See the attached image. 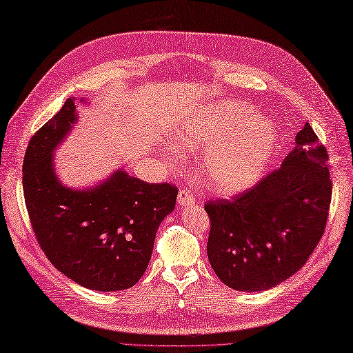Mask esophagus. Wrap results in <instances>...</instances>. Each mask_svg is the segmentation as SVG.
<instances>
[{"instance_id":"obj_1","label":"esophagus","mask_w":353,"mask_h":353,"mask_svg":"<svg viewBox=\"0 0 353 353\" xmlns=\"http://www.w3.org/2000/svg\"><path fill=\"white\" fill-rule=\"evenodd\" d=\"M193 203H196V197L190 190H187V188L179 190V193H178V205L179 206H190Z\"/></svg>"}]
</instances>
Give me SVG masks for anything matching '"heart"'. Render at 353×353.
Masks as SVG:
<instances>
[{
    "label": "heart",
    "mask_w": 353,
    "mask_h": 353,
    "mask_svg": "<svg viewBox=\"0 0 353 353\" xmlns=\"http://www.w3.org/2000/svg\"><path fill=\"white\" fill-rule=\"evenodd\" d=\"M184 150L202 151L201 172L212 190L234 194L261 176L277 145L276 127L243 101L210 109L174 136Z\"/></svg>",
    "instance_id": "b5f03b06"
}]
</instances>
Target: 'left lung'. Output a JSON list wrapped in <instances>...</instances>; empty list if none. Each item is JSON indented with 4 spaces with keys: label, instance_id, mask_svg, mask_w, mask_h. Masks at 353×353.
Instances as JSON below:
<instances>
[{
    "label": "left lung",
    "instance_id": "left-lung-1",
    "mask_svg": "<svg viewBox=\"0 0 353 353\" xmlns=\"http://www.w3.org/2000/svg\"><path fill=\"white\" fill-rule=\"evenodd\" d=\"M310 124L277 170L230 201H210L206 253L217 277L241 292L280 285L303 268L325 232L332 184Z\"/></svg>",
    "mask_w": 353,
    "mask_h": 353
}]
</instances>
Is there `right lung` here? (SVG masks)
I'll use <instances>...</instances> for the list:
<instances>
[{"instance_id": "add662e5", "label": "right lung", "mask_w": 353, "mask_h": 353, "mask_svg": "<svg viewBox=\"0 0 353 353\" xmlns=\"http://www.w3.org/2000/svg\"><path fill=\"white\" fill-rule=\"evenodd\" d=\"M74 100L67 99L31 137L22 169L25 205L40 247L59 272L91 290H124L147 270L157 229L174 211L178 190L123 169L83 190L65 187L54 151L77 123Z\"/></svg>"}]
</instances>
